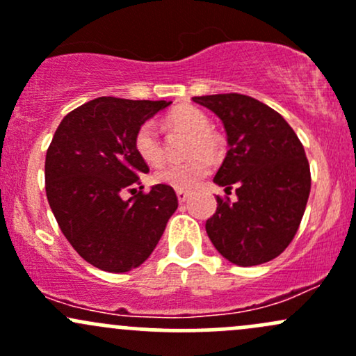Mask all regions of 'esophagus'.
<instances>
[{
	"instance_id": "34e87169",
	"label": "esophagus",
	"mask_w": 356,
	"mask_h": 356,
	"mask_svg": "<svg viewBox=\"0 0 356 356\" xmlns=\"http://www.w3.org/2000/svg\"><path fill=\"white\" fill-rule=\"evenodd\" d=\"M177 197H178V202H179V204H185V202L188 200L190 193H188V192H185V190H178V192H177Z\"/></svg>"
}]
</instances>
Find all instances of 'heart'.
<instances>
[{
	"instance_id": "heart-1",
	"label": "heart",
	"mask_w": 356,
	"mask_h": 356,
	"mask_svg": "<svg viewBox=\"0 0 356 356\" xmlns=\"http://www.w3.org/2000/svg\"><path fill=\"white\" fill-rule=\"evenodd\" d=\"M166 125L190 134L186 154L192 156L183 163H173L161 168L154 179L175 190H192L210 171V161L203 156L216 158L220 152V139L210 129V118L192 105L177 106L166 115ZM134 149L137 156L149 166H159L164 161V146L154 124L140 125L134 137Z\"/></svg>"
}]
</instances>
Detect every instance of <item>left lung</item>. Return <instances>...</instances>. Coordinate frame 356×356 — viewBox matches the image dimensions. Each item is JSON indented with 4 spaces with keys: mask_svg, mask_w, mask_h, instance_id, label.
<instances>
[{
    "mask_svg": "<svg viewBox=\"0 0 356 356\" xmlns=\"http://www.w3.org/2000/svg\"><path fill=\"white\" fill-rule=\"evenodd\" d=\"M192 100L222 120L229 151L213 183L238 195L236 202L217 195L216 213L205 222L210 241L239 266L277 258L297 234L311 193L304 146L280 113L246 95Z\"/></svg>",
    "mask_w": 356,
    "mask_h": 356,
    "instance_id": "1",
    "label": "left lung"
}]
</instances>
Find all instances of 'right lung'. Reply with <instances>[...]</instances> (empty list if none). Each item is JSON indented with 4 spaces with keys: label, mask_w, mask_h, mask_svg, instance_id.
Instances as JSON below:
<instances>
[{
    "label": "right lung",
    "mask_w": 356,
    "mask_h": 356,
    "mask_svg": "<svg viewBox=\"0 0 356 356\" xmlns=\"http://www.w3.org/2000/svg\"><path fill=\"white\" fill-rule=\"evenodd\" d=\"M170 102L100 97L67 113L45 156V193L60 231L90 265L124 273L143 265L178 209L166 185L143 192L149 168L134 149L140 125ZM125 191L133 197L123 198Z\"/></svg>",
    "instance_id": "obj_1"
}]
</instances>
